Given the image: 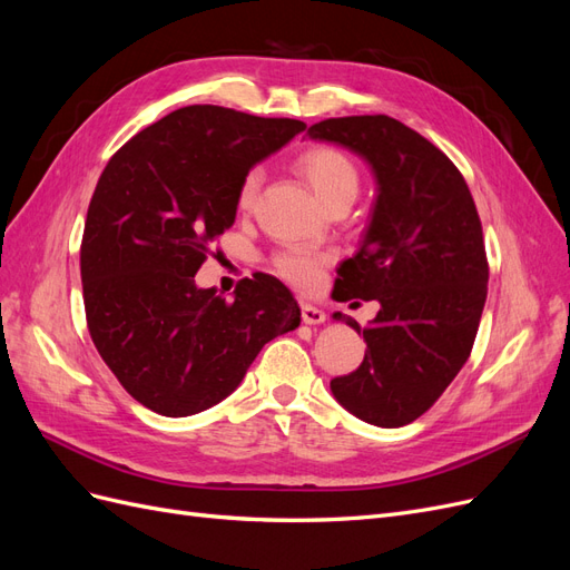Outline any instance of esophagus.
<instances>
[{"label": "esophagus", "instance_id": "obj_1", "mask_svg": "<svg viewBox=\"0 0 570 570\" xmlns=\"http://www.w3.org/2000/svg\"><path fill=\"white\" fill-rule=\"evenodd\" d=\"M302 321L306 325H321L325 323V312H321L314 304H302Z\"/></svg>", "mask_w": 570, "mask_h": 570}]
</instances>
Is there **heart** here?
Masks as SVG:
<instances>
[{
    "label": "heart",
    "instance_id": "heart-1",
    "mask_svg": "<svg viewBox=\"0 0 570 570\" xmlns=\"http://www.w3.org/2000/svg\"><path fill=\"white\" fill-rule=\"evenodd\" d=\"M299 174L306 183L314 187L318 199L327 206L335 199H352L358 193V170L354 161L333 147H314L306 149L297 159ZM264 174L258 168H252L249 174L239 183L237 189V206L243 212H249L258 189H262ZM331 264V254L312 249V247H285L273 256V271L281 275L283 281L295 285L299 289H314L318 287L325 266Z\"/></svg>",
    "mask_w": 570,
    "mask_h": 570
}]
</instances>
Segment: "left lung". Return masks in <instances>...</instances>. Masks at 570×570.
<instances>
[{
    "instance_id": "1",
    "label": "left lung",
    "mask_w": 570,
    "mask_h": 570,
    "mask_svg": "<svg viewBox=\"0 0 570 570\" xmlns=\"http://www.w3.org/2000/svg\"><path fill=\"white\" fill-rule=\"evenodd\" d=\"M364 159L371 220L337 268V302L377 299L361 366L331 381L335 400L377 428L416 421L471 354L488 297V256L471 189L433 142L390 116L327 118L306 132ZM361 335L354 318L333 314Z\"/></svg>"
}]
</instances>
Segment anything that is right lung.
<instances>
[{
  "instance_id": "right-lung-1",
  "label": "right lung",
  "mask_w": 570,
  "mask_h": 570,
  "mask_svg": "<svg viewBox=\"0 0 570 570\" xmlns=\"http://www.w3.org/2000/svg\"><path fill=\"white\" fill-rule=\"evenodd\" d=\"M306 126L214 105L183 107L120 147L85 220L80 278L99 356L132 400L193 416L243 383L266 342L302 312L273 275L239 281L233 299L195 273L237 214L249 170Z\"/></svg>"
}]
</instances>
